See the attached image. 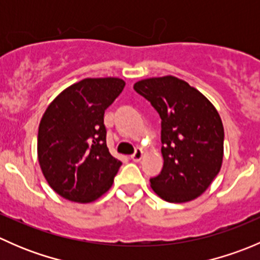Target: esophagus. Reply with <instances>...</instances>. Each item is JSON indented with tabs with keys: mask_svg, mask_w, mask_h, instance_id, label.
I'll use <instances>...</instances> for the list:
<instances>
[{
	"mask_svg": "<svg viewBox=\"0 0 260 260\" xmlns=\"http://www.w3.org/2000/svg\"><path fill=\"white\" fill-rule=\"evenodd\" d=\"M142 156H143V151L141 148H138V149H136L135 153L131 156V159H132V161H135V162H138V161H141Z\"/></svg>",
	"mask_w": 260,
	"mask_h": 260,
	"instance_id": "1",
	"label": "esophagus"
}]
</instances>
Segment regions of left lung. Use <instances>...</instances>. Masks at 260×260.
Wrapping results in <instances>:
<instances>
[{
    "label": "left lung",
    "mask_w": 260,
    "mask_h": 260,
    "mask_svg": "<svg viewBox=\"0 0 260 260\" xmlns=\"http://www.w3.org/2000/svg\"><path fill=\"white\" fill-rule=\"evenodd\" d=\"M161 118L164 167L151 187L169 203H187L210 186L221 169L224 127L208 98L179 78H149L135 84Z\"/></svg>",
    "instance_id": "left-lung-1"
}]
</instances>
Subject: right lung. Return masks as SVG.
Wrapping results in <instances>:
<instances>
[{
    "label": "right lung",
    "mask_w": 260,
    "mask_h": 260,
    "mask_svg": "<svg viewBox=\"0 0 260 260\" xmlns=\"http://www.w3.org/2000/svg\"><path fill=\"white\" fill-rule=\"evenodd\" d=\"M124 85L119 78H86L61 91L41 118L39 164L67 200L91 203L111 188L122 162L107 147L104 112Z\"/></svg>",
    "instance_id": "obj_1"
}]
</instances>
